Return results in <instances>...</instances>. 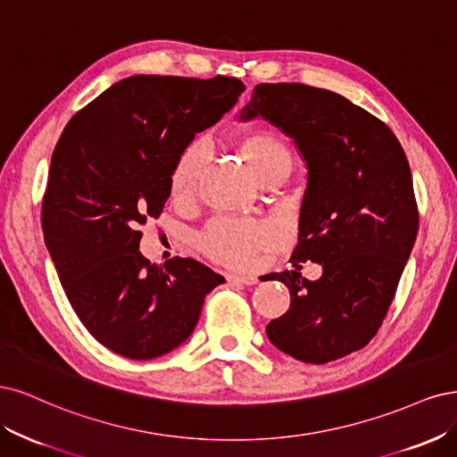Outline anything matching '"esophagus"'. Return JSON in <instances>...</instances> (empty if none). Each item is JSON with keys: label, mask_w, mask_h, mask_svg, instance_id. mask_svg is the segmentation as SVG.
Returning a JSON list of instances; mask_svg holds the SVG:
<instances>
[{"label": "esophagus", "mask_w": 457, "mask_h": 457, "mask_svg": "<svg viewBox=\"0 0 457 457\" xmlns=\"http://www.w3.org/2000/svg\"><path fill=\"white\" fill-rule=\"evenodd\" d=\"M229 281L235 285H245V287H253L258 283V277L256 275H239V273H231Z\"/></svg>", "instance_id": "obj_1"}]
</instances>
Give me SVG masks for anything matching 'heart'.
Returning a JSON list of instances; mask_svg holds the SVG:
<instances>
[{
    "mask_svg": "<svg viewBox=\"0 0 457 457\" xmlns=\"http://www.w3.org/2000/svg\"><path fill=\"white\" fill-rule=\"evenodd\" d=\"M241 152L246 163L263 179L268 172L292 165L288 145L270 130H250L241 138ZM209 161V145L203 138L189 142L180 152L170 174V195L176 203L194 199L199 180ZM273 229L256 220L241 218H214L197 237L201 253L211 260L233 268H246L254 262L262 248L273 243Z\"/></svg>",
    "mask_w": 457,
    "mask_h": 457,
    "instance_id": "b5f03b06",
    "label": "heart"
}]
</instances>
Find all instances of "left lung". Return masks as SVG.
I'll use <instances>...</instances> for the list:
<instances>
[{"instance_id": "1", "label": "left lung", "mask_w": 457, "mask_h": 457, "mask_svg": "<svg viewBox=\"0 0 457 457\" xmlns=\"http://www.w3.org/2000/svg\"><path fill=\"white\" fill-rule=\"evenodd\" d=\"M241 121L263 117L296 142L307 165L294 270L273 278L290 309L266 327L287 355L325 364L376 336L418 235L411 172L393 130L342 95L302 83H262ZM305 259L323 275L307 282Z\"/></svg>"}]
</instances>
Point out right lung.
<instances>
[{
  "label": "right lung",
  "mask_w": 457,
  "mask_h": 457,
  "mask_svg": "<svg viewBox=\"0 0 457 457\" xmlns=\"http://www.w3.org/2000/svg\"><path fill=\"white\" fill-rule=\"evenodd\" d=\"M243 91L226 76H132L73 115L56 144L46 245L73 312L117 355L148 361L179 347L226 281L191 258L150 263L138 228L163 212L180 152Z\"/></svg>",
  "instance_id": "obj_1"
}]
</instances>
